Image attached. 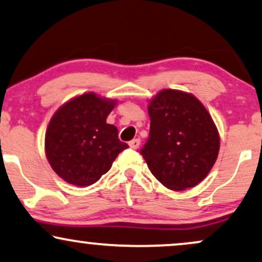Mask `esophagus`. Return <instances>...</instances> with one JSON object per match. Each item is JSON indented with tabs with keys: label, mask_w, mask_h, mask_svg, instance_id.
I'll use <instances>...</instances> for the list:
<instances>
[{
	"label": "esophagus",
	"mask_w": 262,
	"mask_h": 262,
	"mask_svg": "<svg viewBox=\"0 0 262 262\" xmlns=\"http://www.w3.org/2000/svg\"><path fill=\"white\" fill-rule=\"evenodd\" d=\"M129 146L133 150H137V148L140 146V139H133L132 141H129Z\"/></svg>",
	"instance_id": "esophagus-1"
}]
</instances>
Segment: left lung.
<instances>
[{
    "label": "left lung",
    "instance_id": "1",
    "mask_svg": "<svg viewBox=\"0 0 262 262\" xmlns=\"http://www.w3.org/2000/svg\"><path fill=\"white\" fill-rule=\"evenodd\" d=\"M150 135L140 154L169 190L184 191L207 178L220 150V135L204 105L191 93L162 89L147 106Z\"/></svg>",
    "mask_w": 262,
    "mask_h": 262
}]
</instances>
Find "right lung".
I'll return each mask as SVG.
<instances>
[{"instance_id":"add662e5","label":"right lung","mask_w":262,"mask_h":262,"mask_svg":"<svg viewBox=\"0 0 262 262\" xmlns=\"http://www.w3.org/2000/svg\"><path fill=\"white\" fill-rule=\"evenodd\" d=\"M117 100L93 92L66 101L52 116L45 151L52 169L68 184L85 187L110 170L118 154L128 147L118 130L106 123Z\"/></svg>"}]
</instances>
